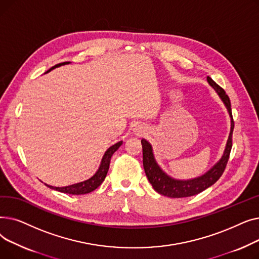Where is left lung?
I'll list each match as a JSON object with an SVG mask.
<instances>
[{
    "instance_id": "left-lung-1",
    "label": "left lung",
    "mask_w": 259,
    "mask_h": 259,
    "mask_svg": "<svg viewBox=\"0 0 259 259\" xmlns=\"http://www.w3.org/2000/svg\"><path fill=\"white\" fill-rule=\"evenodd\" d=\"M207 79H208V83L216 90L217 93H219L221 99L223 100L224 104L228 109L231 118H232V120H231V132L229 135L225 153L221 158V160L206 174H203L194 180L178 181V180L171 179L170 176H168L158 167L152 153L151 145L149 144L146 140H142L143 165H144L145 173L147 175L149 182H150V184L152 185L153 189L161 195H165L172 198H181V197H189V196L196 195L219 181L227 167L231 149H232V134L234 129V120L232 116V109H231V102L229 97L226 94V91L220 85H217L210 76H208Z\"/></svg>"
}]
</instances>
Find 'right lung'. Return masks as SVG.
Wrapping results in <instances>:
<instances>
[{
  "instance_id": "right-lung-1",
  "label": "right lung",
  "mask_w": 259,
  "mask_h": 259,
  "mask_svg": "<svg viewBox=\"0 0 259 259\" xmlns=\"http://www.w3.org/2000/svg\"><path fill=\"white\" fill-rule=\"evenodd\" d=\"M69 62H64V63H60V64H57L56 66L51 67L50 69L47 72H49L50 70L54 69L56 67H59L61 65H65V64H68ZM121 145V142H118L116 143L115 145L111 146L110 148L108 149V150L105 152L104 156H103V159H102V162H101V166L99 168V170L97 171V173H95L91 179L85 181V182H81V183H78V184H74V185H71V186H67V187H52V186H48L46 185L47 187H49L50 189H54L57 190V191H60V192H63V193H68V194H73V195H80V194H87V193H90L92 192L93 190L97 189L105 180L106 175H107V172L109 170V165H110V159H111V156L112 154L117 150V149L119 148V146Z\"/></svg>"
}]
</instances>
